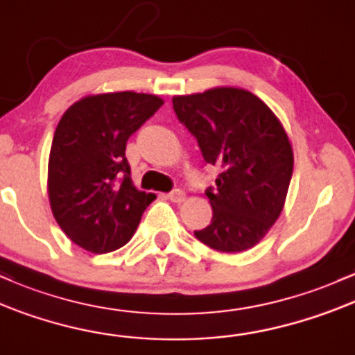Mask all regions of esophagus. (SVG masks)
<instances>
[{
  "label": "esophagus",
  "mask_w": 355,
  "mask_h": 355,
  "mask_svg": "<svg viewBox=\"0 0 355 355\" xmlns=\"http://www.w3.org/2000/svg\"><path fill=\"white\" fill-rule=\"evenodd\" d=\"M167 198H169L173 202H178V205H181V202L186 201V193H184V191H181V189H174V191H171L169 194H167Z\"/></svg>",
  "instance_id": "1"
}]
</instances>
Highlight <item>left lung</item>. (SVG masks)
Instances as JSON below:
<instances>
[{
    "instance_id": "left-lung-1",
    "label": "left lung",
    "mask_w": 355,
    "mask_h": 355,
    "mask_svg": "<svg viewBox=\"0 0 355 355\" xmlns=\"http://www.w3.org/2000/svg\"><path fill=\"white\" fill-rule=\"evenodd\" d=\"M174 112L198 139L208 164H218L216 191H206L213 220L194 231L225 253L253 248L284 209L293 149L280 119L257 95L238 87L174 95Z\"/></svg>"
}]
</instances>
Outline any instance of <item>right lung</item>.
<instances>
[{
  "mask_svg": "<svg viewBox=\"0 0 355 355\" xmlns=\"http://www.w3.org/2000/svg\"><path fill=\"white\" fill-rule=\"evenodd\" d=\"M162 103L157 95L109 92L87 95L60 119L49 157L51 213L87 252L124 246L156 199L134 186L125 144Z\"/></svg>",
  "mask_w": 355,
  "mask_h": 355,
  "instance_id": "add662e5",
  "label": "right lung"
}]
</instances>
